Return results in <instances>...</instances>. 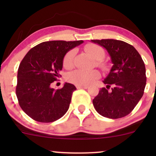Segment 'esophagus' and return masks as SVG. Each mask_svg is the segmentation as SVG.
Here are the masks:
<instances>
[{"label": "esophagus", "mask_w": 156, "mask_h": 156, "mask_svg": "<svg viewBox=\"0 0 156 156\" xmlns=\"http://www.w3.org/2000/svg\"><path fill=\"white\" fill-rule=\"evenodd\" d=\"M78 89H88V86H76Z\"/></svg>", "instance_id": "34e87169"}]
</instances>
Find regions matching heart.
I'll use <instances>...</instances> for the list:
<instances>
[{
  "instance_id": "1",
  "label": "heart",
  "mask_w": 156,
  "mask_h": 156,
  "mask_svg": "<svg viewBox=\"0 0 156 156\" xmlns=\"http://www.w3.org/2000/svg\"><path fill=\"white\" fill-rule=\"evenodd\" d=\"M85 51L89 53L94 59L97 61L96 64L98 67L103 69H108V65L103 62L105 58V52L101 46L96 44H88L84 47ZM76 50L72 49L64 55L63 58V66L67 69L71 68L73 66ZM101 77V74L98 70L85 71L82 69H76L67 75V79L70 83L76 84L77 86H87L92 83L94 80Z\"/></svg>"
}]
</instances>
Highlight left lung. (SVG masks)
I'll list each match as a JSON object with an SVG mask.
<instances>
[{"instance_id":"1","label":"left lung","mask_w":156,"mask_h":156,"mask_svg":"<svg viewBox=\"0 0 156 156\" xmlns=\"http://www.w3.org/2000/svg\"><path fill=\"white\" fill-rule=\"evenodd\" d=\"M91 41L106 49L114 64L103 80L106 88L100 89L92 101L93 105L105 117H125L133 110L144 94L147 80L144 62L135 48L123 41L109 39Z\"/></svg>"}]
</instances>
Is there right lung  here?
I'll return each mask as SVG.
<instances>
[{
	"mask_svg": "<svg viewBox=\"0 0 156 156\" xmlns=\"http://www.w3.org/2000/svg\"><path fill=\"white\" fill-rule=\"evenodd\" d=\"M78 41H48L32 48L20 64L16 94L20 106L31 119L39 122H52L67 112L73 84L65 83L62 89L51 84L60 76L64 55L83 43Z\"/></svg>",
	"mask_w": 156,
	"mask_h": 156,
	"instance_id": "add662e5",
	"label": "right lung"
}]
</instances>
